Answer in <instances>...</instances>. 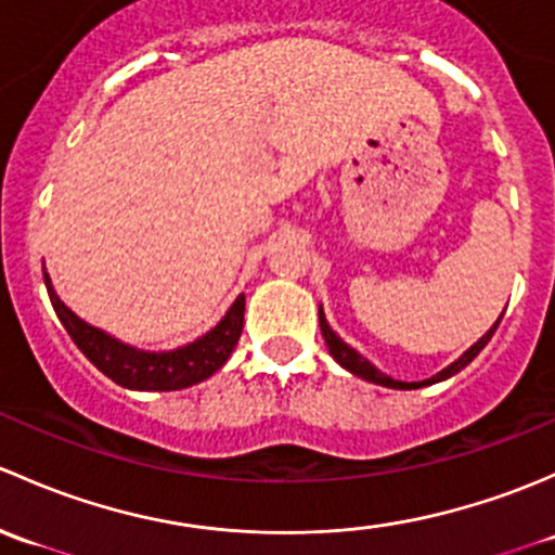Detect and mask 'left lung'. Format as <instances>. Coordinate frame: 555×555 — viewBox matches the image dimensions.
Masks as SVG:
<instances>
[{"label": "left lung", "mask_w": 555, "mask_h": 555, "mask_svg": "<svg viewBox=\"0 0 555 555\" xmlns=\"http://www.w3.org/2000/svg\"><path fill=\"white\" fill-rule=\"evenodd\" d=\"M318 318H320V331H323V339H325V345H328V352H331V356H334V361L339 363L341 369H347V371H350V374L361 376V379H365V382H374V385H382V387H392V390H416V387L436 385V382H443V379H449V376H454L456 371H462V369H465V365L470 363L473 358H476L478 352L483 350V347H487V341L491 339V334H494V331H496V325H500V320H496V323L491 325V328L487 331V334H483L481 339H478L476 345H473L470 350L465 352V356H460V358H456L454 363L447 365V369H443V371H438V374H436V376H430V379H422V382H398V379H390V376H385V374H382L379 369H374V365H371L369 361H365L363 356H358V352L352 350L350 345H345V341H341L339 336H336L334 331H331V325L325 323L323 307H320Z\"/></svg>", "instance_id": "8db88e82"}]
</instances>
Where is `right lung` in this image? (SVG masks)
<instances>
[{"mask_svg": "<svg viewBox=\"0 0 555 555\" xmlns=\"http://www.w3.org/2000/svg\"><path fill=\"white\" fill-rule=\"evenodd\" d=\"M44 285H48L55 315L64 323L74 345L82 350V356L101 374H106L108 379L128 387V390H181V387L197 385V382L208 379L210 374H216L227 363V358L235 350L240 334H243L245 296H237L230 312L221 318V323L205 336L194 339L192 345L170 352H144L122 345L119 339L74 315L59 299L48 272H44Z\"/></svg>", "mask_w": 555, "mask_h": 555, "instance_id": "obj_1", "label": "right lung"}]
</instances>
